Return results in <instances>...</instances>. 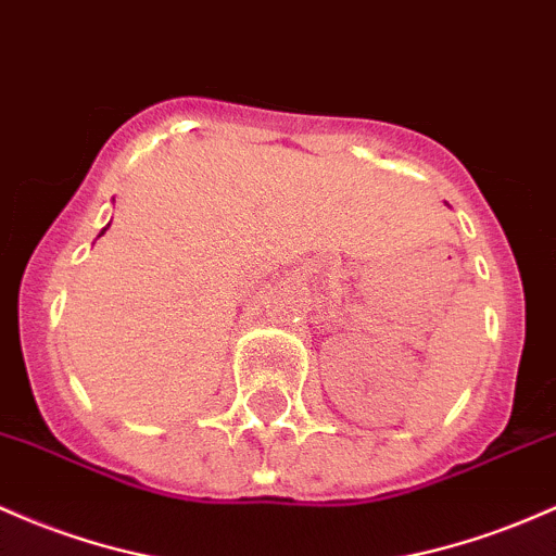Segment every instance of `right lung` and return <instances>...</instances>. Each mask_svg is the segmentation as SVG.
Returning <instances> with one entry per match:
<instances>
[{"mask_svg": "<svg viewBox=\"0 0 556 556\" xmlns=\"http://www.w3.org/2000/svg\"><path fill=\"white\" fill-rule=\"evenodd\" d=\"M100 235H105V229H102V231H100Z\"/></svg>", "mask_w": 556, "mask_h": 556, "instance_id": "right-lung-1", "label": "right lung"}]
</instances>
